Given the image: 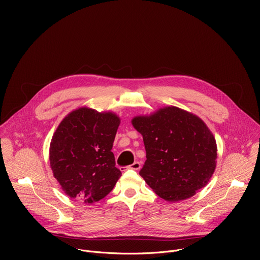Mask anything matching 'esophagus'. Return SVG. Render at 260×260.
I'll use <instances>...</instances> for the list:
<instances>
[{"label":"esophagus","instance_id":"34e87169","mask_svg":"<svg viewBox=\"0 0 260 260\" xmlns=\"http://www.w3.org/2000/svg\"><path fill=\"white\" fill-rule=\"evenodd\" d=\"M141 168V164L139 161H135L134 164H132L127 169H133V170H140ZM121 171H125V168H121Z\"/></svg>","mask_w":260,"mask_h":260}]
</instances>
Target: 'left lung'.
Instances as JSON below:
<instances>
[{
	"instance_id": "1",
	"label": "left lung",
	"mask_w": 260,
	"mask_h": 260,
	"mask_svg": "<svg viewBox=\"0 0 260 260\" xmlns=\"http://www.w3.org/2000/svg\"><path fill=\"white\" fill-rule=\"evenodd\" d=\"M143 136L146 161L140 176L168 202L193 197L210 181L216 169V140L193 113L175 106L132 119Z\"/></svg>"
}]
</instances>
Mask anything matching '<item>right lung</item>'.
Segmentation results:
<instances>
[{"instance_id": "add662e5", "label": "right lung", "mask_w": 260, "mask_h": 260, "mask_svg": "<svg viewBox=\"0 0 260 260\" xmlns=\"http://www.w3.org/2000/svg\"><path fill=\"white\" fill-rule=\"evenodd\" d=\"M120 124L112 111L80 107L58 124L49 147L54 178L71 199L93 204L104 199L121 176L111 151Z\"/></svg>"}]
</instances>
